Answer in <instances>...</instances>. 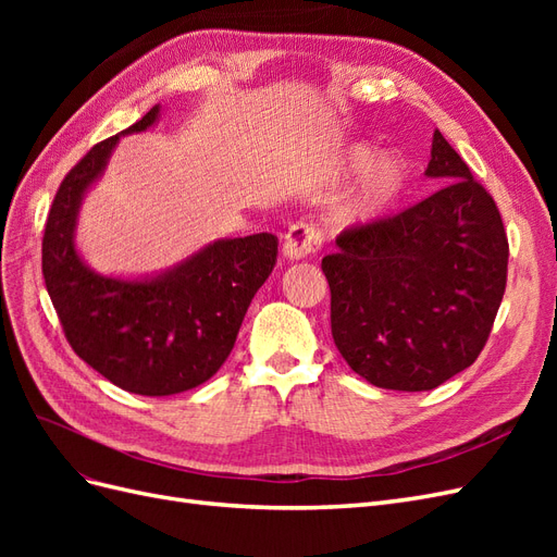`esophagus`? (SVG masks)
Instances as JSON below:
<instances>
[{"label": "esophagus", "instance_id": "esophagus-1", "mask_svg": "<svg viewBox=\"0 0 557 557\" xmlns=\"http://www.w3.org/2000/svg\"><path fill=\"white\" fill-rule=\"evenodd\" d=\"M323 246V237L320 230L311 223H295L283 239V256L288 260H299L313 256Z\"/></svg>", "mask_w": 557, "mask_h": 557}]
</instances>
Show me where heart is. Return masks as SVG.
I'll list each match as a JSON object with an SVG mask.
<instances>
[{"label": "heart", "mask_w": 557, "mask_h": 557, "mask_svg": "<svg viewBox=\"0 0 557 557\" xmlns=\"http://www.w3.org/2000/svg\"><path fill=\"white\" fill-rule=\"evenodd\" d=\"M372 160L374 150L369 146H350L342 170L346 174H358L367 170ZM404 185H407V166H404V162L397 158L379 160L360 181L358 188L334 207V221L344 227L376 221L399 199Z\"/></svg>", "instance_id": "obj_1"}]
</instances>
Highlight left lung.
I'll return each instance as SVG.
<instances>
[{
    "label": "left lung",
    "mask_w": 557,
    "mask_h": 557,
    "mask_svg": "<svg viewBox=\"0 0 557 557\" xmlns=\"http://www.w3.org/2000/svg\"><path fill=\"white\" fill-rule=\"evenodd\" d=\"M425 174L442 188L344 230L320 264L336 348L387 391H432L474 364L507 288L499 209L440 129Z\"/></svg>",
    "instance_id": "8db88e82"
}]
</instances>
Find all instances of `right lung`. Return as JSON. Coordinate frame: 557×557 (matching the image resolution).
Returning <instances> with one entry per match:
<instances>
[{
    "label": "right lung",
    "instance_id": "add662e5",
    "mask_svg": "<svg viewBox=\"0 0 557 557\" xmlns=\"http://www.w3.org/2000/svg\"><path fill=\"white\" fill-rule=\"evenodd\" d=\"M158 115L153 107L121 134L144 132ZM121 134L95 144L62 178L44 230V281L83 362L127 393L176 395L209 381L227 360L250 299L276 264L278 239L260 232L213 242L146 281L95 274L74 246L76 215Z\"/></svg>",
    "mask_w": 557,
    "mask_h": 557
}]
</instances>
